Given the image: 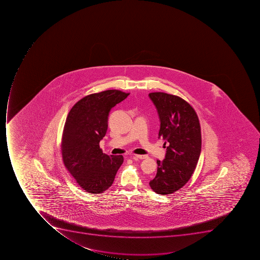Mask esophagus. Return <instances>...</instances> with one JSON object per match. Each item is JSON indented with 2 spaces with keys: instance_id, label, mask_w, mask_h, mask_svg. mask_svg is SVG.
Wrapping results in <instances>:
<instances>
[{
  "instance_id": "1",
  "label": "esophagus",
  "mask_w": 260,
  "mask_h": 260,
  "mask_svg": "<svg viewBox=\"0 0 260 260\" xmlns=\"http://www.w3.org/2000/svg\"><path fill=\"white\" fill-rule=\"evenodd\" d=\"M134 157L140 158V159H145L147 157V155H140V154H134Z\"/></svg>"
}]
</instances>
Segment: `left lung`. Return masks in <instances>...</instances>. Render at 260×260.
Instances as JSON below:
<instances>
[{"label":"left lung","instance_id":"8db88e82","mask_svg":"<svg viewBox=\"0 0 260 260\" xmlns=\"http://www.w3.org/2000/svg\"><path fill=\"white\" fill-rule=\"evenodd\" d=\"M160 119L158 137L167 144L162 161L157 160V174L149 181L156 193L166 195L179 190L191 178L199 159L202 136L194 109L180 96L150 92Z\"/></svg>","mask_w":260,"mask_h":260}]
</instances>
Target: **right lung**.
Masks as SVG:
<instances>
[{
	"label": "right lung",
	"mask_w": 260,
	"mask_h": 260,
	"mask_svg": "<svg viewBox=\"0 0 260 260\" xmlns=\"http://www.w3.org/2000/svg\"><path fill=\"white\" fill-rule=\"evenodd\" d=\"M129 93L103 91L80 99L71 109L61 138V155L68 172L88 193H102L112 185L123 155L103 153L99 142L107 133L109 113Z\"/></svg>",
	"instance_id": "1"
}]
</instances>
